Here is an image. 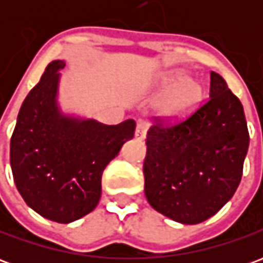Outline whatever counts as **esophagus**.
Wrapping results in <instances>:
<instances>
[{
	"label": "esophagus",
	"instance_id": "34e87169",
	"mask_svg": "<svg viewBox=\"0 0 263 263\" xmlns=\"http://www.w3.org/2000/svg\"><path fill=\"white\" fill-rule=\"evenodd\" d=\"M146 131H148V126L145 122H138L137 124V128H135V138L139 139V141H143L145 137H146Z\"/></svg>",
	"mask_w": 263,
	"mask_h": 263
}]
</instances>
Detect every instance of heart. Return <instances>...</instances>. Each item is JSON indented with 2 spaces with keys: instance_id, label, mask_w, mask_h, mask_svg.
<instances>
[{
  "instance_id": "heart-1",
  "label": "heart",
  "mask_w": 263,
  "mask_h": 263,
  "mask_svg": "<svg viewBox=\"0 0 263 263\" xmlns=\"http://www.w3.org/2000/svg\"><path fill=\"white\" fill-rule=\"evenodd\" d=\"M163 90H171L156 103L160 117L171 121H182L200 107L204 98V88L198 81L189 80L183 71L172 73L163 80Z\"/></svg>"
}]
</instances>
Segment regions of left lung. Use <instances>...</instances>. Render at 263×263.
<instances>
[{"label":"left lung","mask_w":263,"mask_h":263,"mask_svg":"<svg viewBox=\"0 0 263 263\" xmlns=\"http://www.w3.org/2000/svg\"><path fill=\"white\" fill-rule=\"evenodd\" d=\"M249 134L242 104L226 80L210 73V97L177 124L146 135L145 196L160 214L182 224L214 215L241 182Z\"/></svg>","instance_id":"obj_1"}]
</instances>
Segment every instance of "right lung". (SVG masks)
<instances>
[{
  "instance_id": "right-lung-1",
  "label": "right lung",
  "mask_w": 263,
  "mask_h": 263,
  "mask_svg": "<svg viewBox=\"0 0 263 263\" xmlns=\"http://www.w3.org/2000/svg\"><path fill=\"white\" fill-rule=\"evenodd\" d=\"M63 67L62 60L49 63L24 100L9 160L25 203L45 218L67 224L96 209L104 169L134 137L135 121L105 125L62 114L56 97Z\"/></svg>"
}]
</instances>
